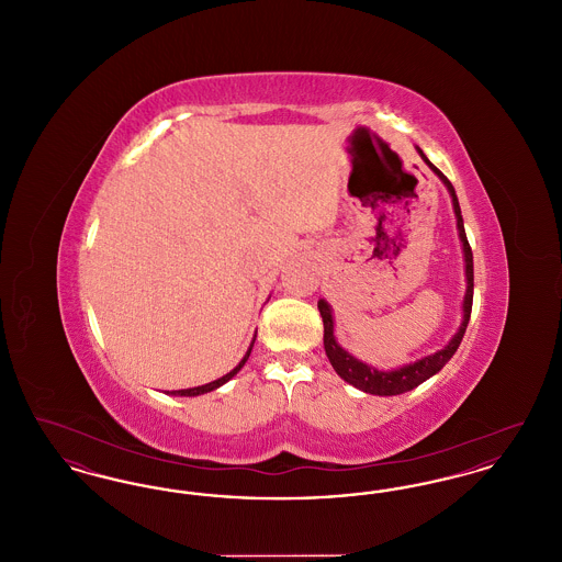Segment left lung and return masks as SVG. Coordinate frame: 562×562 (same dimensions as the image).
Masks as SVG:
<instances>
[{"mask_svg": "<svg viewBox=\"0 0 562 562\" xmlns=\"http://www.w3.org/2000/svg\"><path fill=\"white\" fill-rule=\"evenodd\" d=\"M417 154L422 156V160L426 161L429 166V170L442 181V186L449 191L451 195V202H453L454 218H457V234H459V240H461V250H463V261H465V294H463V303H461V310H463V318L461 324L457 328L451 341L438 351L424 356L415 362H408V364H402L396 369H387V371H381L373 364H367L362 360H358L353 353H349L348 349L341 348L335 339V318H333V307L326 299L318 301V310H321L322 322H324V351L333 364V369L337 371V374L348 381L349 385L367 392V394H373V396H398L404 392H411L415 390L417 385H422L424 381H428L429 376L438 373L451 358H453L454 351L459 348L463 335H465V328H468V322H470V314H472V299H474V259H472V248L468 244L465 238V227H463V218H461V209H459V200L454 195L453 186L451 181L426 158V154L415 147Z\"/></svg>", "mask_w": 562, "mask_h": 562, "instance_id": "obj_1", "label": "left lung"}]
</instances>
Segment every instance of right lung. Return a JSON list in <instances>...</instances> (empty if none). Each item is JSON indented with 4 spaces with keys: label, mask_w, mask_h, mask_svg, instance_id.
Here are the masks:
<instances>
[{
    "label": "right lung",
    "mask_w": 562,
    "mask_h": 562,
    "mask_svg": "<svg viewBox=\"0 0 562 562\" xmlns=\"http://www.w3.org/2000/svg\"><path fill=\"white\" fill-rule=\"evenodd\" d=\"M257 337V335H255ZM255 337H252V344H250V348L246 349V353H244V358H241L240 362H238V367L236 369H232L229 373L223 374V376H218V379H214L211 383H206V385H198V387H188V390H172V392H166V394H170V396H200V394H209V392H213L216 387H221L223 383H227L229 379H234L236 374L240 373L241 367L246 364V360H248V356H250V349L255 346Z\"/></svg>",
    "instance_id": "obj_1"
}]
</instances>
